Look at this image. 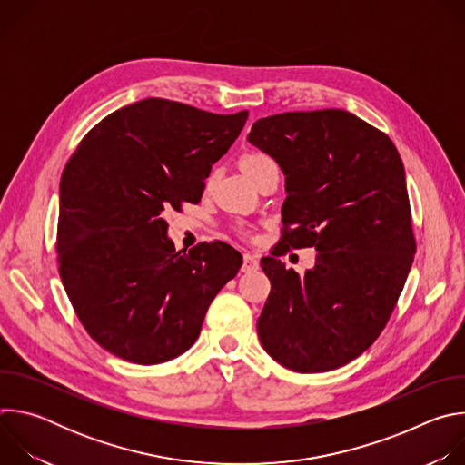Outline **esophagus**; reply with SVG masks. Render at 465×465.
I'll return each instance as SVG.
<instances>
[{
    "label": "esophagus",
    "mask_w": 465,
    "mask_h": 465,
    "mask_svg": "<svg viewBox=\"0 0 465 465\" xmlns=\"http://www.w3.org/2000/svg\"><path fill=\"white\" fill-rule=\"evenodd\" d=\"M259 269V259L252 253H244L242 259V272H255Z\"/></svg>",
    "instance_id": "1"
}]
</instances>
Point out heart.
Returning <instances> with one entry per match:
<instances>
[{"instance_id":"1","label":"heart","mask_w":465,"mask_h":465,"mask_svg":"<svg viewBox=\"0 0 465 465\" xmlns=\"http://www.w3.org/2000/svg\"><path fill=\"white\" fill-rule=\"evenodd\" d=\"M274 163V160L271 158V156H267V154H262V153H252V154H246L242 160H241V167H242V171L246 173V176L250 178V180H253L264 167H269V165H272ZM213 180V174L208 178V183Z\"/></svg>"}]
</instances>
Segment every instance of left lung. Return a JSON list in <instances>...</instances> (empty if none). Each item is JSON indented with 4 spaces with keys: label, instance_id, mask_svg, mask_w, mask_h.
<instances>
[{
    "label": "left lung",
    "instance_id": "left-lung-1",
    "mask_svg": "<svg viewBox=\"0 0 465 465\" xmlns=\"http://www.w3.org/2000/svg\"><path fill=\"white\" fill-rule=\"evenodd\" d=\"M248 142L287 176L280 246L318 252L303 276L261 259L271 294L259 341L292 371L341 368L377 341L412 267L401 156L384 132L339 108L257 119Z\"/></svg>",
    "mask_w": 465,
    "mask_h": 465
}]
</instances>
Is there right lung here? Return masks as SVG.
Here are the masks:
<instances>
[{
  "instance_id": "right-lung-1",
  "label": "right lung",
  "mask_w": 465,
  "mask_h": 465,
  "mask_svg": "<svg viewBox=\"0 0 465 465\" xmlns=\"http://www.w3.org/2000/svg\"><path fill=\"white\" fill-rule=\"evenodd\" d=\"M248 110L221 115L143 99L99 121L60 180L58 272L106 351L160 364L187 351L242 255L201 242L176 252L162 213L201 203L212 165L233 145Z\"/></svg>"
}]
</instances>
